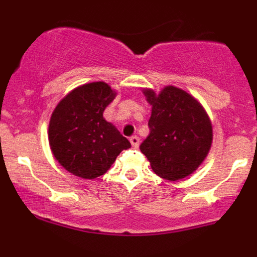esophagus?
<instances>
[{
    "mask_svg": "<svg viewBox=\"0 0 257 257\" xmlns=\"http://www.w3.org/2000/svg\"><path fill=\"white\" fill-rule=\"evenodd\" d=\"M131 144L133 147H139L140 145V138L137 137V135H134V137L131 138Z\"/></svg>",
    "mask_w": 257,
    "mask_h": 257,
    "instance_id": "esophagus-1",
    "label": "esophagus"
}]
</instances>
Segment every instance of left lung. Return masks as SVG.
<instances>
[{"label":"left lung","instance_id":"left-lung-1","mask_svg":"<svg viewBox=\"0 0 257 257\" xmlns=\"http://www.w3.org/2000/svg\"><path fill=\"white\" fill-rule=\"evenodd\" d=\"M152 105L150 134L140 150L161 178L175 181L203 163L213 143V125L203 106L187 91L167 85L156 94L144 89Z\"/></svg>","mask_w":257,"mask_h":257}]
</instances>
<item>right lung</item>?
<instances>
[{
  "label": "right lung",
  "instance_id": "obj_1",
  "mask_svg": "<svg viewBox=\"0 0 257 257\" xmlns=\"http://www.w3.org/2000/svg\"><path fill=\"white\" fill-rule=\"evenodd\" d=\"M116 98L105 82H91L70 91L57 105L49 120L53 156L64 169L83 179H95L110 169L117 156L131 147L102 116Z\"/></svg>",
  "mask_w": 257,
  "mask_h": 257
}]
</instances>
